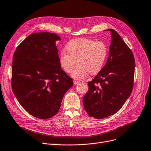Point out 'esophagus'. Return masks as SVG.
<instances>
[{"instance_id":"obj_1","label":"esophagus","mask_w":151,"mask_h":151,"mask_svg":"<svg viewBox=\"0 0 151 151\" xmlns=\"http://www.w3.org/2000/svg\"><path fill=\"white\" fill-rule=\"evenodd\" d=\"M73 83H74L75 85H76V84H77L78 83H79V81H75V80H74V81H73Z\"/></svg>"}]
</instances>
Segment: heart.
<instances>
[{"instance_id": "heart-1", "label": "heart", "mask_w": 151, "mask_h": 151, "mask_svg": "<svg viewBox=\"0 0 151 151\" xmlns=\"http://www.w3.org/2000/svg\"><path fill=\"white\" fill-rule=\"evenodd\" d=\"M107 47L104 42L80 38L69 41L66 47L59 53V62L66 73H71L78 62V67L72 71L76 79L98 73L104 66L107 56ZM77 61H76V60Z\"/></svg>"}]
</instances>
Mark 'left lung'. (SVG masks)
<instances>
[{
    "label": "left lung",
    "mask_w": 151,
    "mask_h": 151,
    "mask_svg": "<svg viewBox=\"0 0 151 151\" xmlns=\"http://www.w3.org/2000/svg\"><path fill=\"white\" fill-rule=\"evenodd\" d=\"M112 40L105 65L91 81L83 101L88 114L103 119L116 113L130 97L133 88L134 55L121 36L109 29Z\"/></svg>",
    "instance_id": "8db88e82"
}]
</instances>
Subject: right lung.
Masks as SVG:
<instances>
[{
  "label": "right lung",
  "mask_w": 151,
  "mask_h": 151,
  "mask_svg": "<svg viewBox=\"0 0 151 151\" xmlns=\"http://www.w3.org/2000/svg\"><path fill=\"white\" fill-rule=\"evenodd\" d=\"M50 32L34 33L18 46L13 56L12 88L27 113L41 119L56 114L73 80L61 69L55 41Z\"/></svg>",
  "instance_id": "1"
}]
</instances>
